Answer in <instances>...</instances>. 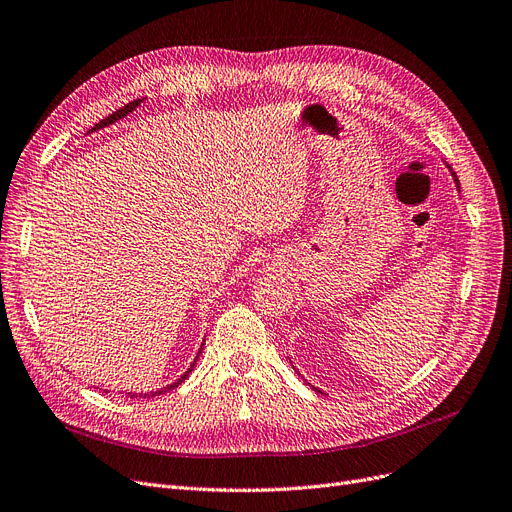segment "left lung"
Here are the masks:
<instances>
[{
	"label": "left lung",
	"instance_id": "1",
	"mask_svg": "<svg viewBox=\"0 0 512 512\" xmlns=\"http://www.w3.org/2000/svg\"><path fill=\"white\" fill-rule=\"evenodd\" d=\"M445 166H447V168H449V173H451V177H453V181H456V187H458V192H460V181H458V177H456V173H453V170H451V166H449V164H445ZM289 361H291V358H289ZM291 365H293V363H291ZM293 369H295V367H293ZM295 373H297V375H299V377H301V373H299V371H297V369H295ZM306 384H308V382H306ZM308 386H310V388H312V390H314V392H318V394H325V392H323V390H320V388H316V386H312V384H308Z\"/></svg>",
	"mask_w": 512,
	"mask_h": 512
}]
</instances>
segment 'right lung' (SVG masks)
<instances>
[{
  "label": "right lung",
  "instance_id": "obj_1",
  "mask_svg": "<svg viewBox=\"0 0 512 512\" xmlns=\"http://www.w3.org/2000/svg\"><path fill=\"white\" fill-rule=\"evenodd\" d=\"M145 99H135V101H130V103H126L124 107H120V109H116L111 113V116H107L105 120H101L97 126H92L88 132H94V130H101V128H105V126H109V124H113V122H118V120H122V118H126L130 111H135L141 103H143ZM204 342H206V337L202 339V346H200V350H198V354H196V358L192 361V365H189V369L179 377V380H175L173 384H168V386H164V388H158V390H151V392H126V396H130V399H151V396H160V394H164V392H168V390H173V388H177V386H181L185 380H187V375L194 371V367H196V361L200 358V354H202V348H204Z\"/></svg>",
  "mask_w": 512,
  "mask_h": 512
}]
</instances>
